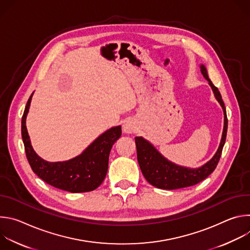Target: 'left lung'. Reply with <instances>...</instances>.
<instances>
[{
    "label": "left lung",
    "mask_w": 250,
    "mask_h": 250,
    "mask_svg": "<svg viewBox=\"0 0 250 250\" xmlns=\"http://www.w3.org/2000/svg\"><path fill=\"white\" fill-rule=\"evenodd\" d=\"M33 94L34 91L26 103L21 118V137L32 171L46 183L64 191L71 193L94 191L104 180L111 149L122 135V126L117 125L106 129L73 158L64 161H47L35 152L26 128V118Z\"/></svg>",
    "instance_id": "left-lung-1"
}]
</instances>
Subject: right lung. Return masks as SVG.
I'll return each instance as SVG.
<instances>
[{"label":"right lung","instance_id":"1","mask_svg":"<svg viewBox=\"0 0 250 250\" xmlns=\"http://www.w3.org/2000/svg\"><path fill=\"white\" fill-rule=\"evenodd\" d=\"M201 73L204 78L208 82L209 87L218 103L221 104L224 112V129L219 148L209 161L198 168H188L185 166L177 165L167 158H165L152 144L142 136L135 137V145L137 150V159L142 173L146 180L156 188L164 190H174L184 187H189L198 184L213 171L218 164L222 149L225 146L227 130H228V118L226 106L223 102L221 93L217 87L213 86L208 76V71L204 64H200Z\"/></svg>","mask_w":250,"mask_h":250}]
</instances>
